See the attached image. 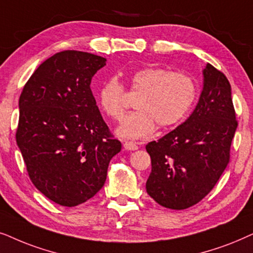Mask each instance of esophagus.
I'll use <instances>...</instances> for the list:
<instances>
[{
    "mask_svg": "<svg viewBox=\"0 0 253 253\" xmlns=\"http://www.w3.org/2000/svg\"><path fill=\"white\" fill-rule=\"evenodd\" d=\"M124 148L126 150H136V149H139V146H137L136 143H134V142H129V141H126V142L124 143Z\"/></svg>",
    "mask_w": 253,
    "mask_h": 253,
    "instance_id": "obj_1",
    "label": "esophagus"
}]
</instances>
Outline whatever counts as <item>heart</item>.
<instances>
[{
    "instance_id": "1",
    "label": "heart",
    "mask_w": 253,
    "mask_h": 253,
    "mask_svg": "<svg viewBox=\"0 0 253 253\" xmlns=\"http://www.w3.org/2000/svg\"><path fill=\"white\" fill-rule=\"evenodd\" d=\"M130 89L139 91L134 100L135 111L125 117L118 135L140 139L160 128L173 126L187 116L197 98V84L188 75L158 67L136 70L129 76ZM100 109L113 120L125 112V89L117 77L104 81L97 92Z\"/></svg>"
}]
</instances>
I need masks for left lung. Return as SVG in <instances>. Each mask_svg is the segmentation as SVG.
Listing matches in <instances>:
<instances>
[{"label":"left lung","instance_id":"1","mask_svg":"<svg viewBox=\"0 0 253 253\" xmlns=\"http://www.w3.org/2000/svg\"><path fill=\"white\" fill-rule=\"evenodd\" d=\"M203 74V91L191 116L146 146L151 158L147 193L171 210H186L203 200L230 160L237 128L230 83L210 63Z\"/></svg>","mask_w":253,"mask_h":253}]
</instances>
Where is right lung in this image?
I'll use <instances>...</instances> for the list:
<instances>
[{
	"mask_svg": "<svg viewBox=\"0 0 253 253\" xmlns=\"http://www.w3.org/2000/svg\"><path fill=\"white\" fill-rule=\"evenodd\" d=\"M106 59L63 50L35 70L19 97L16 132L29 177L49 200L74 207L106 180L121 143L103 120L90 84Z\"/></svg>",
	"mask_w": 253,
	"mask_h": 253,
	"instance_id": "obj_1",
	"label": "right lung"
}]
</instances>
